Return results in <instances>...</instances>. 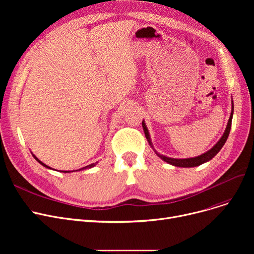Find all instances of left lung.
<instances>
[{"label":"left lung","instance_id":"left-lung-1","mask_svg":"<svg viewBox=\"0 0 254 254\" xmlns=\"http://www.w3.org/2000/svg\"><path fill=\"white\" fill-rule=\"evenodd\" d=\"M232 107H233V108H232V113H231V116H230V119H229L228 126H226V128H225V130H224V132H223L222 137L220 138V140H219L214 146H213V147H212L209 151L205 152V153L202 154V155H198V156H196V157H191V158H171V157H167V156H165V155L159 154V153L156 152V151L154 150V148H153L151 140H150V137H149V132H148L147 127H146V125H145V123H144V120L142 122V127H143V129H144V132H145L146 139H147V141L149 142V144H150L151 147L153 148L154 152H155L159 157H161V158L163 159V161L167 162V163L170 164V165L175 166V167H181V168L197 167V166L202 165V164H204V163H206V162H209L210 159H212L213 157H214V156L219 152V150L222 148V146L224 145V143L226 142V140H228V137H229V135H230L231 127H232V119H233V113H234V104H233V101H232Z\"/></svg>","mask_w":254,"mask_h":254}]
</instances>
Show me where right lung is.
<instances>
[{
    "label": "right lung",
    "mask_w": 254,
    "mask_h": 254,
    "mask_svg": "<svg viewBox=\"0 0 254 254\" xmlns=\"http://www.w3.org/2000/svg\"><path fill=\"white\" fill-rule=\"evenodd\" d=\"M33 156H34V157H35V158H36V159H37V161H38V162H39V163H40V164H41V165H42V166H44V167H45V168H48V169H51V168H49V167H48V166H47V165H45V164H43V163H42V162H41V161H39V159H38V158H37V157H36V156H35V155H34V154H33ZM96 164H97V163H96ZM96 164H91V165H88V166H86V167H84V168H82V169H79V170H76V171H80V170H84V169H87V168H92V167H95V166H96ZM62 172H64V173H69V171H62ZM72 172H73V171H72Z\"/></svg>",
    "instance_id": "1"
}]
</instances>
